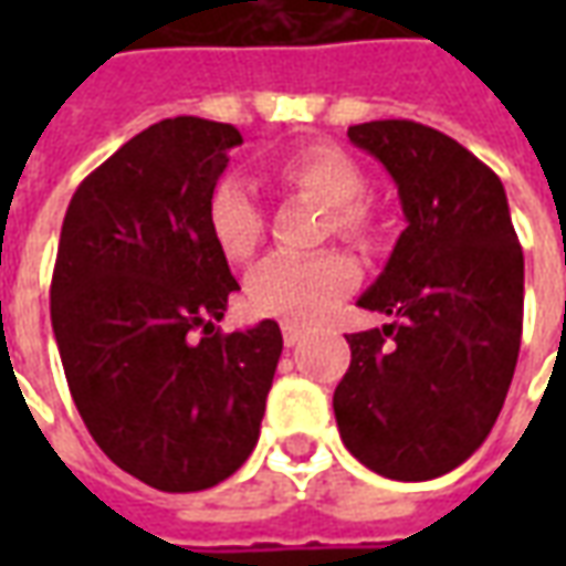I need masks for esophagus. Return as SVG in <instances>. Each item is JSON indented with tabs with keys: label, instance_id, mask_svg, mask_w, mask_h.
I'll list each match as a JSON object with an SVG mask.
<instances>
[{
	"label": "esophagus",
	"instance_id": "obj_1",
	"mask_svg": "<svg viewBox=\"0 0 566 566\" xmlns=\"http://www.w3.org/2000/svg\"><path fill=\"white\" fill-rule=\"evenodd\" d=\"M303 336H306V331H303L300 324H291V321H284V324H282V339H284V345H287V348H294V345L300 343Z\"/></svg>",
	"mask_w": 566,
	"mask_h": 566
}]
</instances>
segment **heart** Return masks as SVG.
<instances>
[{
    "label": "heart",
    "instance_id": "b5f03b06",
    "mask_svg": "<svg viewBox=\"0 0 566 566\" xmlns=\"http://www.w3.org/2000/svg\"><path fill=\"white\" fill-rule=\"evenodd\" d=\"M270 175L284 187L327 206L333 233L352 242H367L373 235V218L360 202L364 175L357 163L333 145H306L279 160H272ZM206 223L221 248L223 258L245 263L263 242V211L235 178L214 185L206 206ZM357 266L339 251H324L312 258L275 254L263 260L248 275V303L260 315L287 321H318L343 294L352 291Z\"/></svg>",
    "mask_w": 566,
    "mask_h": 566
}]
</instances>
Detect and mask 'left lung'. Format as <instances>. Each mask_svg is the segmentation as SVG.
Returning a JSON list of instances; mask_svg holds the SVG:
<instances>
[{"label": "left lung", "mask_w": 566, "mask_h": 566, "mask_svg": "<svg viewBox=\"0 0 566 566\" xmlns=\"http://www.w3.org/2000/svg\"><path fill=\"white\" fill-rule=\"evenodd\" d=\"M348 139L391 172L406 230L357 300L397 321L345 336L352 367L333 412L364 467L424 482L467 461L503 409L522 345V245L500 178L451 136L369 120Z\"/></svg>", "instance_id": "obj_1"}]
</instances>
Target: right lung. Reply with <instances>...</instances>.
I'll use <instances>...</instances> for the list:
<instances>
[{
    "mask_svg": "<svg viewBox=\"0 0 566 566\" xmlns=\"http://www.w3.org/2000/svg\"><path fill=\"white\" fill-rule=\"evenodd\" d=\"M242 145L233 124L166 117L75 190L51 279L69 391L96 446L157 491H206L260 437L282 331L221 333L239 291L206 206Z\"/></svg>",
    "mask_w": 566,
    "mask_h": 566,
    "instance_id": "add662e5",
    "label": "right lung"
}]
</instances>
